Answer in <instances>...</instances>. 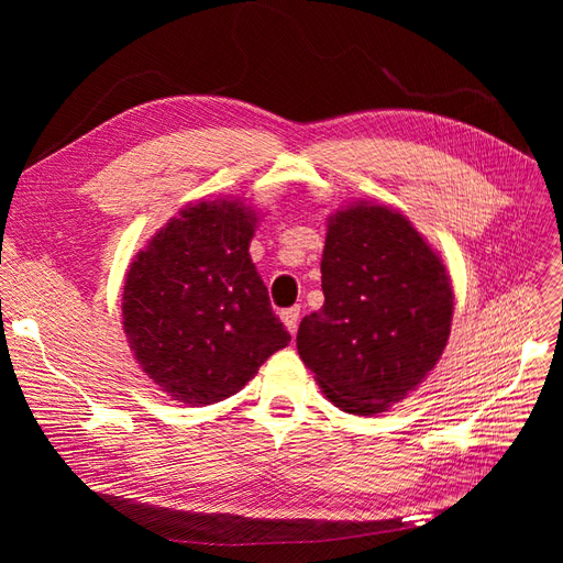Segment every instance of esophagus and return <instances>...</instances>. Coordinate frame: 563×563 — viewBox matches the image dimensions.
<instances>
[{
	"mask_svg": "<svg viewBox=\"0 0 563 563\" xmlns=\"http://www.w3.org/2000/svg\"><path fill=\"white\" fill-rule=\"evenodd\" d=\"M279 317H282V321H284V327L291 331V333H296V329H298V319H300V308L296 305V308H288V310H282L279 312Z\"/></svg>",
	"mask_w": 563,
	"mask_h": 563,
	"instance_id": "34e87169",
	"label": "esophagus"
}]
</instances>
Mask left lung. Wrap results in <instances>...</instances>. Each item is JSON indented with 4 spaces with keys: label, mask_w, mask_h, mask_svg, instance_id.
<instances>
[{
    "label": "left lung",
    "mask_w": 563,
    "mask_h": 563,
    "mask_svg": "<svg viewBox=\"0 0 563 563\" xmlns=\"http://www.w3.org/2000/svg\"><path fill=\"white\" fill-rule=\"evenodd\" d=\"M321 288V310L300 321V360L340 411L383 413L446 347V267L406 216L362 201L329 218Z\"/></svg>",
    "instance_id": "1"
}]
</instances>
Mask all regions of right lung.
I'll return each instance as SVG.
<instances>
[{
    "label": "right lung",
    "instance_id": "add662e5",
    "mask_svg": "<svg viewBox=\"0 0 563 563\" xmlns=\"http://www.w3.org/2000/svg\"><path fill=\"white\" fill-rule=\"evenodd\" d=\"M258 218L242 201H197L126 272L122 317L135 362L176 401L240 391L288 331L249 255Z\"/></svg>",
    "mask_w": 563,
    "mask_h": 563
}]
</instances>
